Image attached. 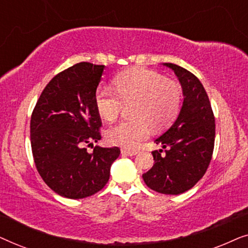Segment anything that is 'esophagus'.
Returning <instances> with one entry per match:
<instances>
[{
  "instance_id": "34e87169",
  "label": "esophagus",
  "mask_w": 248,
  "mask_h": 248,
  "mask_svg": "<svg viewBox=\"0 0 248 248\" xmlns=\"http://www.w3.org/2000/svg\"><path fill=\"white\" fill-rule=\"evenodd\" d=\"M121 154L123 155H134L138 154V151L135 150H128V149H122Z\"/></svg>"
}]
</instances>
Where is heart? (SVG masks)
<instances>
[{
	"instance_id": "obj_1",
	"label": "heart",
	"mask_w": 248,
	"mask_h": 248,
	"mask_svg": "<svg viewBox=\"0 0 248 248\" xmlns=\"http://www.w3.org/2000/svg\"><path fill=\"white\" fill-rule=\"evenodd\" d=\"M115 90L98 87L94 106L99 116L114 122L124 105H131V120L115 125L107 132V140L125 149L137 148L155 130L167 127L177 116L182 103L181 86L174 80L147 69L124 72L114 80Z\"/></svg>"
}]
</instances>
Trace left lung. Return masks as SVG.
I'll return each mask as SVG.
<instances>
[{
    "mask_svg": "<svg viewBox=\"0 0 248 248\" xmlns=\"http://www.w3.org/2000/svg\"><path fill=\"white\" fill-rule=\"evenodd\" d=\"M177 76L184 93L178 118L155 140L164 150L152 152L155 164L142 175L148 187L177 195L192 188L205 174L215 148V115L203 84L192 72L164 63Z\"/></svg>",
    "mask_w": 248,
    "mask_h": 248,
    "instance_id": "obj_1",
    "label": "left lung"
}]
</instances>
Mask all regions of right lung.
I'll return each mask as SVG.
<instances>
[{"label": "right lung", "instance_id": "add662e5", "mask_svg": "<svg viewBox=\"0 0 248 248\" xmlns=\"http://www.w3.org/2000/svg\"><path fill=\"white\" fill-rule=\"evenodd\" d=\"M104 65L81 62L57 73L40 93L30 120L37 170L47 186L67 199H84L104 188L120 148L84 145L101 139L94 93ZM91 144V143H90Z\"/></svg>", "mask_w": 248, "mask_h": 248}]
</instances>
